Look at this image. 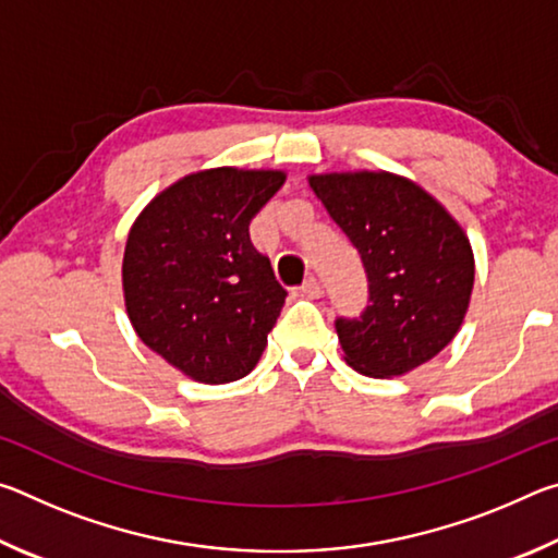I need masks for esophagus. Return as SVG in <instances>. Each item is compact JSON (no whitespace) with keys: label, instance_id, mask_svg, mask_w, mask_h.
Wrapping results in <instances>:
<instances>
[{"label":"esophagus","instance_id":"34e87169","mask_svg":"<svg viewBox=\"0 0 558 558\" xmlns=\"http://www.w3.org/2000/svg\"><path fill=\"white\" fill-rule=\"evenodd\" d=\"M300 292H302V295H307V298H319V295H323V288H319V280L315 276H310L300 286Z\"/></svg>","mask_w":558,"mask_h":558}]
</instances>
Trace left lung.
I'll list each match as a JSON object with an SVG mask.
<instances>
[{
	"instance_id": "1",
	"label": "left lung",
	"mask_w": 558,
	"mask_h": 558,
	"mask_svg": "<svg viewBox=\"0 0 558 558\" xmlns=\"http://www.w3.org/2000/svg\"><path fill=\"white\" fill-rule=\"evenodd\" d=\"M310 186L354 243L369 280L364 313L335 319L347 364L376 379L426 364L468 313L475 258L465 231L399 174H313Z\"/></svg>"
}]
</instances>
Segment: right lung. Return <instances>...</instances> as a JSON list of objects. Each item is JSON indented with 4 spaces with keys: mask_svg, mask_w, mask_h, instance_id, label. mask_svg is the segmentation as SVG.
<instances>
[{
    "mask_svg": "<svg viewBox=\"0 0 558 558\" xmlns=\"http://www.w3.org/2000/svg\"><path fill=\"white\" fill-rule=\"evenodd\" d=\"M282 182L278 169H204L167 186L132 223L122 258L128 317L189 379H243L268 344L288 292L248 226Z\"/></svg>",
    "mask_w": 558,
    "mask_h": 558,
    "instance_id": "obj_1",
    "label": "right lung"
}]
</instances>
